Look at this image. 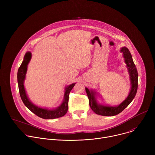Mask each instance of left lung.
<instances>
[{"mask_svg":"<svg viewBox=\"0 0 155 155\" xmlns=\"http://www.w3.org/2000/svg\"><path fill=\"white\" fill-rule=\"evenodd\" d=\"M120 52L123 54L124 62L126 64L129 74L131 85L129 94L127 98L117 106L103 105L97 103L96 99V93L93 90H89L87 87H85V90L90 101V106L93 111L97 115L110 117L119 114L129 105L135 97L137 93L138 87V73L136 65L134 63L130 51L126 47H122L120 49Z\"/></svg>","mask_w":155,"mask_h":155,"instance_id":"1","label":"left lung"}]
</instances>
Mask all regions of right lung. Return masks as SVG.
Instances as JSON below:
<instances>
[{
	"label": "right lung",
	"mask_w": 155,
	"mask_h": 155,
	"mask_svg": "<svg viewBox=\"0 0 155 155\" xmlns=\"http://www.w3.org/2000/svg\"><path fill=\"white\" fill-rule=\"evenodd\" d=\"M32 54L31 52H27L24 57L23 61L22 62L18 71L17 78L19 91L22 101L28 107L29 110L37 116L43 119H54L64 116L68 110L69 96L71 91L75 86V83H72L65 88L64 99L62 104L57 108L54 109H48L38 107L31 102L28 98L24 86V81L26 78V74L28 70V65L31 59Z\"/></svg>",
	"instance_id": "obj_1"
}]
</instances>
